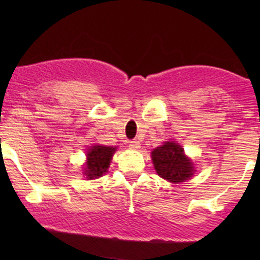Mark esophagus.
Returning a JSON list of instances; mask_svg holds the SVG:
<instances>
[{
    "label": "esophagus",
    "instance_id": "esophagus-1",
    "mask_svg": "<svg viewBox=\"0 0 260 260\" xmlns=\"http://www.w3.org/2000/svg\"><path fill=\"white\" fill-rule=\"evenodd\" d=\"M129 148H131V149H134V150H137V149H139V148H140L139 140H137V139L131 140V142H129Z\"/></svg>",
    "mask_w": 260,
    "mask_h": 260
}]
</instances>
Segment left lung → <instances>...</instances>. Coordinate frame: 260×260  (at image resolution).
Wrapping results in <instances>:
<instances>
[{"label": "left lung", "mask_w": 260, "mask_h": 260, "mask_svg": "<svg viewBox=\"0 0 260 260\" xmlns=\"http://www.w3.org/2000/svg\"><path fill=\"white\" fill-rule=\"evenodd\" d=\"M151 159L157 175L174 183L188 180L194 171L192 161L187 159L181 145L174 142L154 149Z\"/></svg>", "instance_id": "1"}]
</instances>
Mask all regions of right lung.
<instances>
[{"mask_svg": "<svg viewBox=\"0 0 260 260\" xmlns=\"http://www.w3.org/2000/svg\"><path fill=\"white\" fill-rule=\"evenodd\" d=\"M115 151L116 148L104 147V145H94L89 149V151L86 153L88 161H86L84 172L86 178L92 180V178H98L105 174Z\"/></svg>", "mask_w": 260, "mask_h": 260, "instance_id": "obj_1", "label": "right lung"}]
</instances>
